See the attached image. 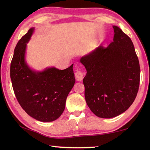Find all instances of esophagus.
I'll return each mask as SVG.
<instances>
[{
	"label": "esophagus",
	"instance_id": "obj_1",
	"mask_svg": "<svg viewBox=\"0 0 150 150\" xmlns=\"http://www.w3.org/2000/svg\"><path fill=\"white\" fill-rule=\"evenodd\" d=\"M75 76L76 79L79 81H82L83 79V77H84V76H83V73L81 71H77L75 73Z\"/></svg>",
	"mask_w": 150,
	"mask_h": 150
}]
</instances>
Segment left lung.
<instances>
[{
	"mask_svg": "<svg viewBox=\"0 0 150 150\" xmlns=\"http://www.w3.org/2000/svg\"><path fill=\"white\" fill-rule=\"evenodd\" d=\"M113 42L81 58L87 75L83 79L87 105L96 116L110 118L132 105L138 93L140 67L131 39L113 26Z\"/></svg>",
	"mask_w": 150,
	"mask_h": 150,
	"instance_id": "1",
	"label": "left lung"
}]
</instances>
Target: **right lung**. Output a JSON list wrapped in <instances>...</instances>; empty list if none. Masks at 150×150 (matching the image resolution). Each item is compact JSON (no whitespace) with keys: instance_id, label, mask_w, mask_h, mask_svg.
<instances>
[{"instance_id":"add662e5","label":"right lung","mask_w":150,"mask_h":150,"mask_svg":"<svg viewBox=\"0 0 150 150\" xmlns=\"http://www.w3.org/2000/svg\"><path fill=\"white\" fill-rule=\"evenodd\" d=\"M34 28L22 37L14 49L11 78L18 102L28 115L41 122H52L62 115L68 94L74 86L73 65L63 70L55 67L35 71L25 61L27 43Z\"/></svg>"}]
</instances>
